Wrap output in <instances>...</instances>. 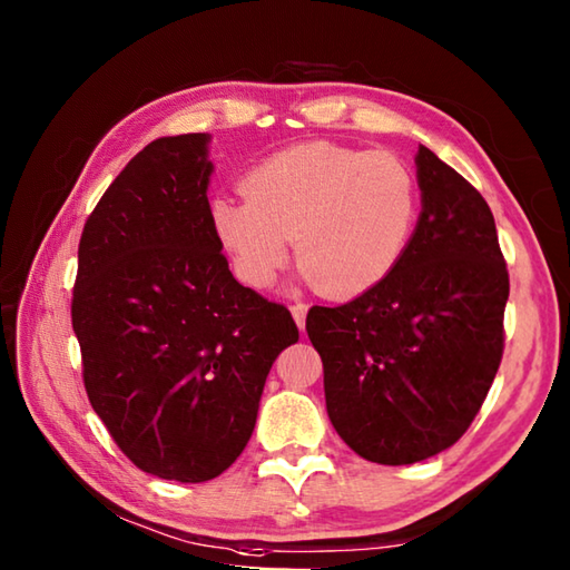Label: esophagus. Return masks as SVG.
I'll return each mask as SVG.
<instances>
[{"label": "esophagus", "mask_w": 570, "mask_h": 570, "mask_svg": "<svg viewBox=\"0 0 570 570\" xmlns=\"http://www.w3.org/2000/svg\"><path fill=\"white\" fill-rule=\"evenodd\" d=\"M306 312H308L306 304H294L292 306V316H294V322H296V326L302 332H304V326H306Z\"/></svg>", "instance_id": "obj_1"}]
</instances>
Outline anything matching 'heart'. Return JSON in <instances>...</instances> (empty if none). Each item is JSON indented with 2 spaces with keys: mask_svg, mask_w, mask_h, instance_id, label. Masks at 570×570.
I'll return each instance as SVG.
<instances>
[{
  "mask_svg": "<svg viewBox=\"0 0 570 570\" xmlns=\"http://www.w3.org/2000/svg\"><path fill=\"white\" fill-rule=\"evenodd\" d=\"M246 200L218 196L208 218L240 282L266 288L288 256L316 292L350 298L387 278L417 224V183L392 153L304 142L258 163Z\"/></svg>",
  "mask_w": 570,
  "mask_h": 570,
  "instance_id": "obj_1",
  "label": "heart"
}]
</instances>
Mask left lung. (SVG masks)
I'll use <instances>...</instances> for the list:
<instances>
[{"mask_svg":"<svg viewBox=\"0 0 570 570\" xmlns=\"http://www.w3.org/2000/svg\"><path fill=\"white\" fill-rule=\"evenodd\" d=\"M422 210L397 268L342 306H312L334 430L380 465L422 462L465 435L503 356L508 268L485 198L430 148Z\"/></svg>","mask_w":570,"mask_h":570,"instance_id":"left-lung-1","label":"left lung"}]
</instances>
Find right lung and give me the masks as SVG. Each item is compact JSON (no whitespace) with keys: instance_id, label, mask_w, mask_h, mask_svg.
<instances>
[{"instance_id":"add662e5","label":"right lung","mask_w":570,"mask_h":570,"mask_svg":"<svg viewBox=\"0 0 570 570\" xmlns=\"http://www.w3.org/2000/svg\"><path fill=\"white\" fill-rule=\"evenodd\" d=\"M208 132L158 138L82 228L72 330L92 410L142 472L206 482L254 432L288 308L240 286L210 230Z\"/></svg>"}]
</instances>
